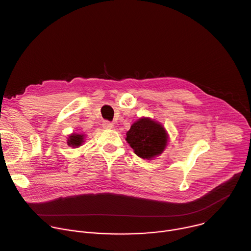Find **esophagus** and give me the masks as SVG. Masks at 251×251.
<instances>
[{
    "label": "esophagus",
    "mask_w": 251,
    "mask_h": 251,
    "mask_svg": "<svg viewBox=\"0 0 251 251\" xmlns=\"http://www.w3.org/2000/svg\"><path fill=\"white\" fill-rule=\"evenodd\" d=\"M102 127H103L104 129H113V128H114V125H113L111 122H109V121H104V122L102 123Z\"/></svg>",
    "instance_id": "1"
}]
</instances>
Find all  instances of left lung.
Wrapping results in <instances>:
<instances>
[{"mask_svg": "<svg viewBox=\"0 0 251 251\" xmlns=\"http://www.w3.org/2000/svg\"><path fill=\"white\" fill-rule=\"evenodd\" d=\"M126 136V141L135 154L147 160L162 154L168 139L164 127L149 118H141L136 121Z\"/></svg>", "mask_w": 251, "mask_h": 251, "instance_id": "obj_1", "label": "left lung"}]
</instances>
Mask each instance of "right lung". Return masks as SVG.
<instances>
[{"instance_id":"right-lung-1","label":"right lung","mask_w":251,"mask_h":251,"mask_svg":"<svg viewBox=\"0 0 251 251\" xmlns=\"http://www.w3.org/2000/svg\"><path fill=\"white\" fill-rule=\"evenodd\" d=\"M83 137H84L83 135H79V134L70 135L67 140V145L74 148L80 146L83 143Z\"/></svg>"}]
</instances>
